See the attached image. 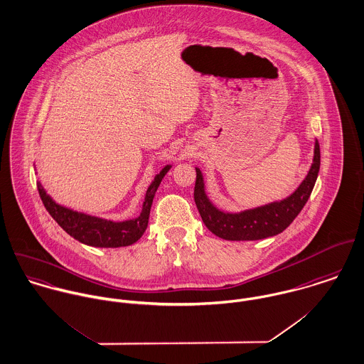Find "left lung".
<instances>
[{
  "instance_id": "obj_1",
  "label": "left lung",
  "mask_w": 364,
  "mask_h": 364,
  "mask_svg": "<svg viewBox=\"0 0 364 364\" xmlns=\"http://www.w3.org/2000/svg\"><path fill=\"white\" fill-rule=\"evenodd\" d=\"M320 161V144L316 141L311 168L290 197L283 201L272 202L240 213H226L215 208L205 194L201 170L196 168L197 180L194 187V201L200 210L202 222L218 237L233 242L261 240L282 233L309 201L318 176Z\"/></svg>"
}]
</instances>
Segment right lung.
Returning <instances> with one entry per match:
<instances>
[{"label":"right lung","mask_w":364,"mask_h":364,"mask_svg":"<svg viewBox=\"0 0 364 364\" xmlns=\"http://www.w3.org/2000/svg\"><path fill=\"white\" fill-rule=\"evenodd\" d=\"M170 167L171 166L163 167L162 171L155 177V180L149 186L145 196V202L142 205L141 215L135 219L125 220V222H112L107 219L90 216L82 212L73 210L70 208L61 206L51 200V197L41 187V183H38V190L47 212L75 240L92 247H105V248L125 247L138 242L145 233L149 222V212H151L155 193L164 174L170 170Z\"/></svg>","instance_id":"obj_1"}]
</instances>
